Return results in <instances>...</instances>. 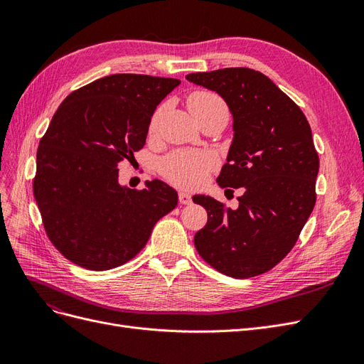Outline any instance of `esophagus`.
<instances>
[{
    "mask_svg": "<svg viewBox=\"0 0 364 364\" xmlns=\"http://www.w3.org/2000/svg\"><path fill=\"white\" fill-rule=\"evenodd\" d=\"M191 202H193V200H191L190 193L179 191V203H181V205H190Z\"/></svg>",
    "mask_w": 364,
    "mask_h": 364,
    "instance_id": "esophagus-1",
    "label": "esophagus"
}]
</instances>
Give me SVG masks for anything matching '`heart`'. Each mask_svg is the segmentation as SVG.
<instances>
[{"instance_id": "obj_1", "label": "heart", "mask_w": 364, "mask_h": 364, "mask_svg": "<svg viewBox=\"0 0 364 364\" xmlns=\"http://www.w3.org/2000/svg\"><path fill=\"white\" fill-rule=\"evenodd\" d=\"M186 103H188L190 112L194 117L209 111V109L226 107L222 98L211 91H196L188 97ZM161 114L162 107L156 109V112L151 115L149 123L150 134H155ZM215 167L217 159L211 153L179 150L164 158L161 161L159 170L164 178L176 186H181V188H199L206 181L208 174Z\"/></svg>"}]
</instances>
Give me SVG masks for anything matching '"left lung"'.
Segmentation results:
<instances>
[{
    "mask_svg": "<svg viewBox=\"0 0 364 364\" xmlns=\"http://www.w3.org/2000/svg\"><path fill=\"white\" fill-rule=\"evenodd\" d=\"M186 80L228 103L234 141L217 182L245 188L237 209L209 196L193 197L208 213L194 246L228 277L266 273L293 249L316 203L318 155L311 127L301 107L259 71L223 68L193 73Z\"/></svg>",
    "mask_w": 364,
    "mask_h": 364,
    "instance_id": "1",
    "label": "left lung"
}]
</instances>
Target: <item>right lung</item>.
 Listing matches in <instances>:
<instances>
[{"label":"right lung","instance_id":"obj_1","mask_svg":"<svg viewBox=\"0 0 364 364\" xmlns=\"http://www.w3.org/2000/svg\"><path fill=\"white\" fill-rule=\"evenodd\" d=\"M179 83L106 75L71 92L53 115L33 193L50 241L77 266L109 270L130 261L178 205V193L158 179L144 190L121 186L118 167L144 147L153 112Z\"/></svg>","mask_w":364,"mask_h":364}]
</instances>
